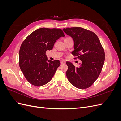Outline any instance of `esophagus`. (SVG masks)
Here are the masks:
<instances>
[{
	"label": "esophagus",
	"instance_id": "obj_1",
	"mask_svg": "<svg viewBox=\"0 0 121 121\" xmlns=\"http://www.w3.org/2000/svg\"><path fill=\"white\" fill-rule=\"evenodd\" d=\"M60 64H61V65H64V64H65V61H64V60H61V61H60Z\"/></svg>",
	"mask_w": 121,
	"mask_h": 121
}]
</instances>
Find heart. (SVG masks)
Returning a JSON list of instances; mask_svg holds the SVG:
<instances>
[{
    "mask_svg": "<svg viewBox=\"0 0 121 121\" xmlns=\"http://www.w3.org/2000/svg\"><path fill=\"white\" fill-rule=\"evenodd\" d=\"M72 39V38L71 37H67L65 39V40H68V39Z\"/></svg>",
    "mask_w": 121,
    "mask_h": 121,
    "instance_id": "obj_1",
    "label": "heart"
}]
</instances>
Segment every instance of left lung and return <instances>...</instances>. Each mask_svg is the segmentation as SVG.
<instances>
[{
	"label": "left lung",
	"instance_id": "left-lung-1",
	"mask_svg": "<svg viewBox=\"0 0 121 121\" xmlns=\"http://www.w3.org/2000/svg\"><path fill=\"white\" fill-rule=\"evenodd\" d=\"M63 30L74 40V50L72 54L81 60L79 68L67 62V78L75 87L86 89L92 85L100 75L105 60L104 49L97 35L92 31L81 27L67 28Z\"/></svg>",
	"mask_w": 121,
	"mask_h": 121
}]
</instances>
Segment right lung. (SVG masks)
<instances>
[{
    "label": "right lung",
    "mask_w": 121,
    "mask_h": 121,
    "mask_svg": "<svg viewBox=\"0 0 121 121\" xmlns=\"http://www.w3.org/2000/svg\"><path fill=\"white\" fill-rule=\"evenodd\" d=\"M64 36L60 29L41 28L33 32L22 43L19 66L32 85L41 86L52 79L60 61L47 60L46 52L52 50L56 40Z\"/></svg>",
    "instance_id": "1"
}]
</instances>
